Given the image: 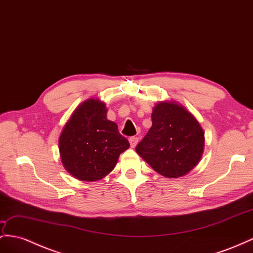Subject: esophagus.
I'll return each instance as SVG.
<instances>
[{
    "mask_svg": "<svg viewBox=\"0 0 253 253\" xmlns=\"http://www.w3.org/2000/svg\"><path fill=\"white\" fill-rule=\"evenodd\" d=\"M138 142H139V138H137V137L129 138V143H130L131 147H135V145L138 144Z\"/></svg>",
    "mask_w": 253,
    "mask_h": 253,
    "instance_id": "esophagus-1",
    "label": "esophagus"
}]
</instances>
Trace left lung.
<instances>
[{
	"label": "left lung",
	"instance_id": "1",
	"mask_svg": "<svg viewBox=\"0 0 253 253\" xmlns=\"http://www.w3.org/2000/svg\"><path fill=\"white\" fill-rule=\"evenodd\" d=\"M152 127L135 147L140 156L167 178H178L196 167L204 151V131L197 119L174 100L156 103Z\"/></svg>",
	"mask_w": 253,
	"mask_h": 253
}]
</instances>
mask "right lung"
Masks as SVG:
<instances>
[{"label": "right lung", "mask_w": 253, "mask_h": 253, "mask_svg": "<svg viewBox=\"0 0 253 253\" xmlns=\"http://www.w3.org/2000/svg\"><path fill=\"white\" fill-rule=\"evenodd\" d=\"M106 103L88 98L80 103L65 124L59 139L62 164L82 182H96L107 176L120 155L130 146L118 125L107 119Z\"/></svg>", "instance_id": "add662e5"}]
</instances>
